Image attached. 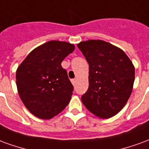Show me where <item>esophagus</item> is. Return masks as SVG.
Listing matches in <instances>:
<instances>
[{"instance_id":"esophagus-1","label":"esophagus","mask_w":149,"mask_h":149,"mask_svg":"<svg viewBox=\"0 0 149 149\" xmlns=\"http://www.w3.org/2000/svg\"><path fill=\"white\" fill-rule=\"evenodd\" d=\"M71 82H72V84H73L74 86L75 85V82H76V79H71Z\"/></svg>"}]
</instances>
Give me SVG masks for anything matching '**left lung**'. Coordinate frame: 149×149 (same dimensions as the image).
Wrapping results in <instances>:
<instances>
[{
  "label": "left lung",
  "mask_w": 149,
  "mask_h": 149,
  "mask_svg": "<svg viewBox=\"0 0 149 149\" xmlns=\"http://www.w3.org/2000/svg\"><path fill=\"white\" fill-rule=\"evenodd\" d=\"M89 63V88L83 105L100 118L113 117L128 102L135 79V68L118 47L100 40L77 44Z\"/></svg>",
  "instance_id": "8db88e82"
}]
</instances>
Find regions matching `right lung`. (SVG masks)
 Here are the masks:
<instances>
[{"label": "right lung", "instance_id": "1", "mask_svg": "<svg viewBox=\"0 0 149 149\" xmlns=\"http://www.w3.org/2000/svg\"><path fill=\"white\" fill-rule=\"evenodd\" d=\"M74 50L67 42L52 40L31 51L17 70L20 99L40 119H51L70 102L73 85L61 63Z\"/></svg>", "mask_w": 149, "mask_h": 149}]
</instances>
